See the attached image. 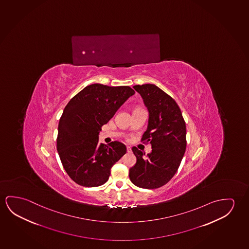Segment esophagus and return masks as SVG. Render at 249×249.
I'll return each instance as SVG.
<instances>
[{
  "instance_id": "obj_1",
  "label": "esophagus",
  "mask_w": 249,
  "mask_h": 249,
  "mask_svg": "<svg viewBox=\"0 0 249 249\" xmlns=\"http://www.w3.org/2000/svg\"><path fill=\"white\" fill-rule=\"evenodd\" d=\"M126 152H127V153H131L130 146H126Z\"/></svg>"
}]
</instances>
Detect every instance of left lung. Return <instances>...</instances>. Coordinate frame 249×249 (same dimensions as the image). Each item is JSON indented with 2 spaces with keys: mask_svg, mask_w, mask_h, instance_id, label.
Instances as JSON below:
<instances>
[{
  "mask_svg": "<svg viewBox=\"0 0 249 249\" xmlns=\"http://www.w3.org/2000/svg\"><path fill=\"white\" fill-rule=\"evenodd\" d=\"M149 112L148 125L142 142L150 144L145 153L134 146L137 159L129 169L131 182L143 189H157L175 175L186 149V126L175 100L154 84L135 85Z\"/></svg>",
  "mask_w": 249,
  "mask_h": 249,
  "instance_id": "left-lung-1",
  "label": "left lung"
}]
</instances>
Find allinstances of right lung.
Instances as JSON below:
<instances>
[{
    "label": "right lung",
    "mask_w": 249,
    "mask_h": 249,
    "mask_svg": "<svg viewBox=\"0 0 249 249\" xmlns=\"http://www.w3.org/2000/svg\"><path fill=\"white\" fill-rule=\"evenodd\" d=\"M129 86L94 84L73 96L65 106L57 128V150L70 178L84 187L107 182L112 166L126 153L119 142L99 143L102 126L134 95Z\"/></svg>",
    "instance_id": "obj_1"
}]
</instances>
